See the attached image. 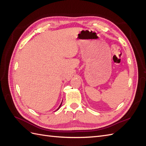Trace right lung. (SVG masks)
Instances as JSON below:
<instances>
[{
    "label": "right lung",
    "mask_w": 146,
    "mask_h": 146,
    "mask_svg": "<svg viewBox=\"0 0 146 146\" xmlns=\"http://www.w3.org/2000/svg\"><path fill=\"white\" fill-rule=\"evenodd\" d=\"M62 102H63V101H62ZM61 105H62V102H61V104H60V106H59V107H58V108H57V110H56V111H57V110H59V109H60V107H61Z\"/></svg>",
    "instance_id": "right-lung-1"
}]
</instances>
